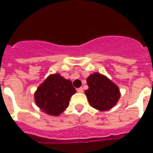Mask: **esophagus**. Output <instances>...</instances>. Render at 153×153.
Returning a JSON list of instances; mask_svg holds the SVG:
<instances>
[{
    "instance_id": "esophagus-1",
    "label": "esophagus",
    "mask_w": 153,
    "mask_h": 153,
    "mask_svg": "<svg viewBox=\"0 0 153 153\" xmlns=\"http://www.w3.org/2000/svg\"><path fill=\"white\" fill-rule=\"evenodd\" d=\"M77 91H78L79 93H82V92H83V89H82V87H79V88L77 89Z\"/></svg>"
}]
</instances>
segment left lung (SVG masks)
<instances>
[{
	"mask_svg": "<svg viewBox=\"0 0 153 153\" xmlns=\"http://www.w3.org/2000/svg\"><path fill=\"white\" fill-rule=\"evenodd\" d=\"M89 88L85 91L89 103L94 109L105 111L117 104L120 98V91L107 77L94 73L87 78Z\"/></svg>",
	"mask_w": 153,
	"mask_h": 153,
	"instance_id": "obj_1",
	"label": "left lung"
}]
</instances>
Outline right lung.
<instances>
[{
	"label": "right lung",
	"mask_w": 153,
	"mask_h": 153,
	"mask_svg": "<svg viewBox=\"0 0 153 153\" xmlns=\"http://www.w3.org/2000/svg\"><path fill=\"white\" fill-rule=\"evenodd\" d=\"M76 91L71 81L59 74L49 75L35 93V102L42 111L59 116L69 105V101Z\"/></svg>",
	"instance_id": "obj_1"
}]
</instances>
